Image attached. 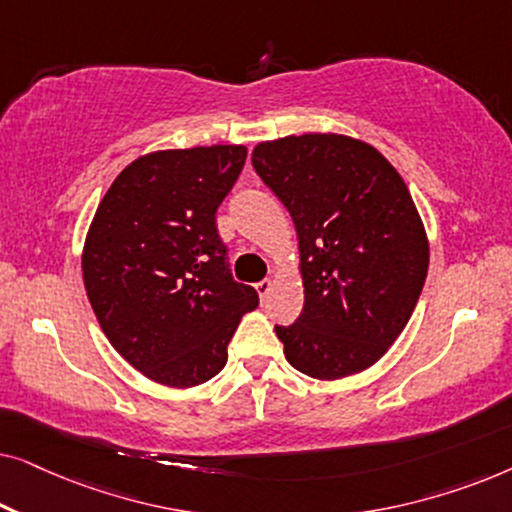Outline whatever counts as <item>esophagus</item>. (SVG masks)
Returning a JSON list of instances; mask_svg holds the SVG:
<instances>
[{"instance_id": "34e87169", "label": "esophagus", "mask_w": 512, "mask_h": 512, "mask_svg": "<svg viewBox=\"0 0 512 512\" xmlns=\"http://www.w3.org/2000/svg\"><path fill=\"white\" fill-rule=\"evenodd\" d=\"M270 289H272V282H270V279H263V282H258V284H256V291H258V296H261V300H263L265 296H268Z\"/></svg>"}]
</instances>
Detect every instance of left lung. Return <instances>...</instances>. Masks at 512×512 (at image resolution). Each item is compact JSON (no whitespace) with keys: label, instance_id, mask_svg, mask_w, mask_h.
I'll use <instances>...</instances> for the list:
<instances>
[{"label":"left lung","instance_id":"obj_1","mask_svg":"<svg viewBox=\"0 0 512 512\" xmlns=\"http://www.w3.org/2000/svg\"><path fill=\"white\" fill-rule=\"evenodd\" d=\"M251 163L298 233L305 305L275 326L284 356L314 380L366 370L403 333L429 270V240L396 167L333 132L261 142Z\"/></svg>","mask_w":512,"mask_h":512}]
</instances>
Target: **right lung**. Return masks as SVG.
<instances>
[{"label":"right lung","instance_id":"1","mask_svg":"<svg viewBox=\"0 0 512 512\" xmlns=\"http://www.w3.org/2000/svg\"><path fill=\"white\" fill-rule=\"evenodd\" d=\"M247 146L153 151L104 193L83 244V284L111 347L149 380L198 387L221 373L258 293L230 275L216 209Z\"/></svg>","mask_w":512,"mask_h":512}]
</instances>
